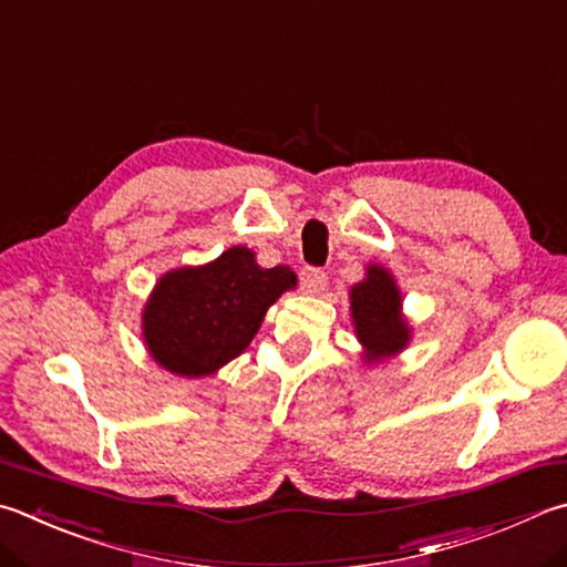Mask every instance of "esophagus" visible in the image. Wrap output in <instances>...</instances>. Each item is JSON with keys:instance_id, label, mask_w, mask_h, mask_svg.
<instances>
[{"instance_id": "esophagus-1", "label": "esophagus", "mask_w": 567, "mask_h": 567, "mask_svg": "<svg viewBox=\"0 0 567 567\" xmlns=\"http://www.w3.org/2000/svg\"><path fill=\"white\" fill-rule=\"evenodd\" d=\"M300 282L307 295H319L327 287V272L319 270V267H305L300 275Z\"/></svg>"}]
</instances>
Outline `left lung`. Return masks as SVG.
<instances>
[{
	"mask_svg": "<svg viewBox=\"0 0 567 567\" xmlns=\"http://www.w3.org/2000/svg\"><path fill=\"white\" fill-rule=\"evenodd\" d=\"M349 300L367 362H382L409 344L411 327L401 315V292L386 267L369 265L364 280L349 290Z\"/></svg>",
	"mask_w": 567,
	"mask_h": 567,
	"instance_id": "1",
	"label": "left lung"
}]
</instances>
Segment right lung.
<instances>
[{"instance_id": "add662e5", "label": "right lung", "mask_w": 567, "mask_h": 567, "mask_svg": "<svg viewBox=\"0 0 567 567\" xmlns=\"http://www.w3.org/2000/svg\"><path fill=\"white\" fill-rule=\"evenodd\" d=\"M292 287L290 267L265 270L235 245L208 265L161 277L143 307V342L168 372L208 377L248 349L265 312Z\"/></svg>"}]
</instances>
